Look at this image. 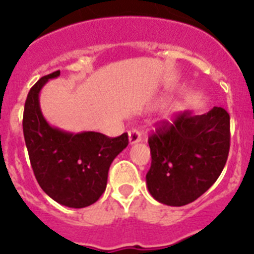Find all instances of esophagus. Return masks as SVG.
I'll return each instance as SVG.
<instances>
[{"label": "esophagus", "instance_id": "obj_1", "mask_svg": "<svg viewBox=\"0 0 254 254\" xmlns=\"http://www.w3.org/2000/svg\"><path fill=\"white\" fill-rule=\"evenodd\" d=\"M142 140V136H141V132H138L137 129H132L128 132V141L129 145H133V143H137Z\"/></svg>", "mask_w": 254, "mask_h": 254}]
</instances>
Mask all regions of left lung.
Wrapping results in <instances>:
<instances>
[{
    "label": "left lung",
    "mask_w": 254,
    "mask_h": 254,
    "mask_svg": "<svg viewBox=\"0 0 254 254\" xmlns=\"http://www.w3.org/2000/svg\"><path fill=\"white\" fill-rule=\"evenodd\" d=\"M150 194L168 206H185L202 196L223 172L230 147V117L221 107L193 116L185 111L149 138Z\"/></svg>",
    "instance_id": "1"
}]
</instances>
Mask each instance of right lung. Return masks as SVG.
Segmentation results:
<instances>
[{"mask_svg": "<svg viewBox=\"0 0 254 254\" xmlns=\"http://www.w3.org/2000/svg\"><path fill=\"white\" fill-rule=\"evenodd\" d=\"M60 71L43 76L28 94L22 131L31 168L40 188L60 205L81 208L96 202L107 188L112 161L128 145L127 133L111 138L94 131L69 132L51 126L39 94Z\"/></svg>", "mask_w": 254, "mask_h": 254, "instance_id": "add662e5", "label": "right lung"}]
</instances>
